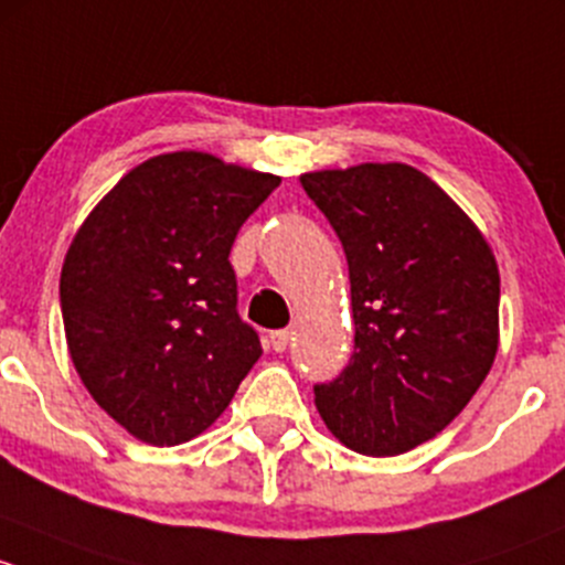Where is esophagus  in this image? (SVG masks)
<instances>
[{
	"mask_svg": "<svg viewBox=\"0 0 565 565\" xmlns=\"http://www.w3.org/2000/svg\"><path fill=\"white\" fill-rule=\"evenodd\" d=\"M269 345L275 353H282L285 348L290 345V331L288 329H277V331H269Z\"/></svg>",
	"mask_w": 565,
	"mask_h": 565,
	"instance_id": "esophagus-1",
	"label": "esophagus"
}]
</instances>
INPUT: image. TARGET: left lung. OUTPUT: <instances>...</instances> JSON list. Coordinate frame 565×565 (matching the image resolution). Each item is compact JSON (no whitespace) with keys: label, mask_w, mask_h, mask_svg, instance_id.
<instances>
[{"label":"left lung","mask_w":565,"mask_h":565,"mask_svg":"<svg viewBox=\"0 0 565 565\" xmlns=\"http://www.w3.org/2000/svg\"><path fill=\"white\" fill-rule=\"evenodd\" d=\"M340 236L351 277L353 356L316 386L340 444L394 457L462 413L498 353L500 275L490 242L405 162L301 173Z\"/></svg>","instance_id":"8db88e82"}]
</instances>
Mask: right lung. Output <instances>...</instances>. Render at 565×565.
<instances>
[{
  "label": "right lung",
  "instance_id": "1",
  "mask_svg": "<svg viewBox=\"0 0 565 565\" xmlns=\"http://www.w3.org/2000/svg\"><path fill=\"white\" fill-rule=\"evenodd\" d=\"M275 173L168 152L114 184L73 236L60 299L67 351L95 403L152 446L212 427L258 362L228 255Z\"/></svg>",
  "mask_w": 565,
  "mask_h": 565
}]
</instances>
